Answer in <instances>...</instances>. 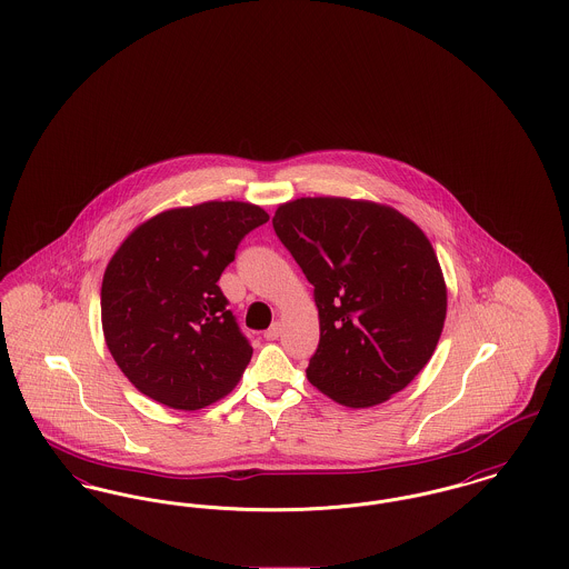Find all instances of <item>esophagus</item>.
Listing matches in <instances>:
<instances>
[{
  "label": "esophagus",
  "mask_w": 569,
  "mask_h": 569,
  "mask_svg": "<svg viewBox=\"0 0 569 569\" xmlns=\"http://www.w3.org/2000/svg\"><path fill=\"white\" fill-rule=\"evenodd\" d=\"M281 335V322H272L271 328L264 332L267 341H274Z\"/></svg>",
  "instance_id": "esophagus-1"
}]
</instances>
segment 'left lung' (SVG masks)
Returning <instances> with one entry per match:
<instances>
[{"label":"left lung","instance_id":"obj_1","mask_svg":"<svg viewBox=\"0 0 569 569\" xmlns=\"http://www.w3.org/2000/svg\"><path fill=\"white\" fill-rule=\"evenodd\" d=\"M274 234L313 286L320 343L307 379L348 407L378 406L431 360L446 283L425 232L399 211L350 198H298Z\"/></svg>","mask_w":569,"mask_h":569}]
</instances>
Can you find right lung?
Returning a JSON list of instances; mask_svg holds the SVG:
<instances>
[{"label":"right lung","instance_id":"add662e5","mask_svg":"<svg viewBox=\"0 0 569 569\" xmlns=\"http://www.w3.org/2000/svg\"><path fill=\"white\" fill-rule=\"evenodd\" d=\"M269 216L249 202H202L151 217L117 249L102 281V328L126 378L172 409L226 397L251 360L217 281Z\"/></svg>","mask_w":569,"mask_h":569}]
</instances>
